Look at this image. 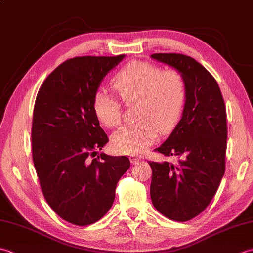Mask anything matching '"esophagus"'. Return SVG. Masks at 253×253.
I'll return each mask as SVG.
<instances>
[{"instance_id":"obj_1","label":"esophagus","mask_w":253,"mask_h":253,"mask_svg":"<svg viewBox=\"0 0 253 253\" xmlns=\"http://www.w3.org/2000/svg\"><path fill=\"white\" fill-rule=\"evenodd\" d=\"M139 161H140L139 157H131L130 158V162L132 163V165H135V163H138Z\"/></svg>"}]
</instances>
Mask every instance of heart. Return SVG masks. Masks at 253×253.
I'll use <instances>...</instances> for the list:
<instances>
[{
  "instance_id": "1",
  "label": "heart",
  "mask_w": 253,
  "mask_h": 253,
  "mask_svg": "<svg viewBox=\"0 0 253 253\" xmlns=\"http://www.w3.org/2000/svg\"><path fill=\"white\" fill-rule=\"evenodd\" d=\"M112 86L124 103H136L138 122L121 127L112 136L114 150L126 155H141L160 131L174 126L186 97L185 80L174 70H161L155 64L136 61L127 64L112 80ZM93 110L103 126L115 127L121 122V105L115 97L98 91Z\"/></svg>"
}]
</instances>
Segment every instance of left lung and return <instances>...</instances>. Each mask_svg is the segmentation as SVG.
Wrapping results in <instances>:
<instances>
[{"mask_svg":"<svg viewBox=\"0 0 253 253\" xmlns=\"http://www.w3.org/2000/svg\"><path fill=\"white\" fill-rule=\"evenodd\" d=\"M153 60L179 71L186 97L180 122L157 151L176 162H149L153 206L169 219L187 221L204 211L225 173L226 107L218 83L195 59L153 53Z\"/></svg>","mask_w":253,"mask_h":253,"instance_id":"1","label":"left lung"}]
</instances>
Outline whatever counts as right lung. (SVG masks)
Returning a JSON list of instances; mask_svg holds the SVG:
<instances>
[{"label":"right lung","instance_id":"right-lung-1","mask_svg":"<svg viewBox=\"0 0 253 253\" xmlns=\"http://www.w3.org/2000/svg\"><path fill=\"white\" fill-rule=\"evenodd\" d=\"M124 58L69 59L49 74L35 102V169L49 206L73 225L94 224L110 211L117 182L130 167L125 156L101 153V161L90 159L108 142L94 113L93 97Z\"/></svg>","mask_w":253,"mask_h":253}]
</instances>
